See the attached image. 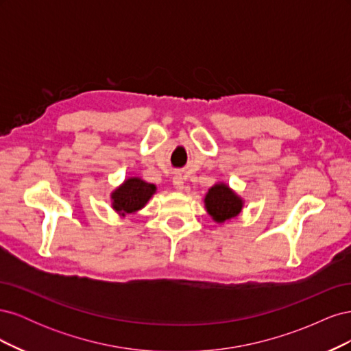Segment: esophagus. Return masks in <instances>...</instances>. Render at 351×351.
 I'll list each match as a JSON object with an SVG mask.
<instances>
[{
	"label": "esophagus",
	"mask_w": 351,
	"mask_h": 351,
	"mask_svg": "<svg viewBox=\"0 0 351 351\" xmlns=\"http://www.w3.org/2000/svg\"><path fill=\"white\" fill-rule=\"evenodd\" d=\"M173 184H174V187L178 190V192H182V190L184 189V180H183V177L180 176V174L174 176V177H173Z\"/></svg>",
	"instance_id": "34e87169"
}]
</instances>
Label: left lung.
<instances>
[{
    "label": "left lung",
    "mask_w": 351,
    "mask_h": 351,
    "mask_svg": "<svg viewBox=\"0 0 351 351\" xmlns=\"http://www.w3.org/2000/svg\"><path fill=\"white\" fill-rule=\"evenodd\" d=\"M204 204L210 218L222 224L240 215L244 200L228 184L218 182L208 190Z\"/></svg>",
    "instance_id": "obj_1"
}]
</instances>
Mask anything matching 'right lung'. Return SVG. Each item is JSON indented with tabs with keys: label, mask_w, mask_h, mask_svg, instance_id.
Listing matches in <instances>:
<instances>
[{
	"label": "right lung",
	"mask_w": 351,
	"mask_h": 351,
	"mask_svg": "<svg viewBox=\"0 0 351 351\" xmlns=\"http://www.w3.org/2000/svg\"><path fill=\"white\" fill-rule=\"evenodd\" d=\"M155 193V184L146 183L141 177H129L115 190H112L111 208L120 217L136 214L137 210L145 208V205Z\"/></svg>",
	"instance_id": "add662e5"
}]
</instances>
